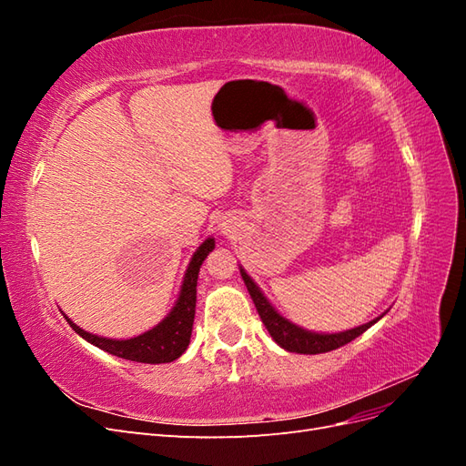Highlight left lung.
Instances as JSON below:
<instances>
[{"instance_id": "obj_1", "label": "left lung", "mask_w": 466, "mask_h": 466, "mask_svg": "<svg viewBox=\"0 0 466 466\" xmlns=\"http://www.w3.org/2000/svg\"><path fill=\"white\" fill-rule=\"evenodd\" d=\"M241 276L245 279V286L250 293L252 301H255L257 311L264 322V327L270 332V336L274 340L288 351H295V354H324V351H330L340 348L348 342L354 340L360 334H363L368 330L371 324H375L379 319L361 324L358 329H351L346 332H338V334H317L311 330H303L298 324H291L289 320H286L281 315H278L276 309L268 303V299L262 295V291L258 289V286L255 281L250 279V276L241 268Z\"/></svg>"}]
</instances>
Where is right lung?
I'll return each mask as SVG.
<instances>
[{
    "label": "right lung",
    "mask_w": 466,
    "mask_h": 466,
    "mask_svg": "<svg viewBox=\"0 0 466 466\" xmlns=\"http://www.w3.org/2000/svg\"><path fill=\"white\" fill-rule=\"evenodd\" d=\"M216 243L214 238H206V241L194 252V257L187 268L185 281H182L180 298L173 311L168 313L157 327L139 334L130 340H112V338H101L96 334H89L81 330L77 324H74L67 317L69 327H72L81 338H86L93 346L101 348L112 356H118L130 361L139 363H168L175 361L185 354V350L190 344L192 334V322L196 313V284H198V272L204 258L209 250H214Z\"/></svg>",
    "instance_id": "1"
}]
</instances>
